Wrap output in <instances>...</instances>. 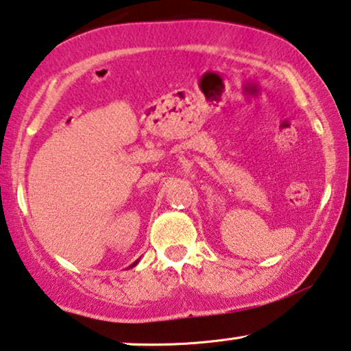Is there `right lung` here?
<instances>
[{"label": "right lung", "mask_w": 351, "mask_h": 351, "mask_svg": "<svg viewBox=\"0 0 351 351\" xmlns=\"http://www.w3.org/2000/svg\"><path fill=\"white\" fill-rule=\"evenodd\" d=\"M138 265V261H134V263L132 265V266H130V268H133V266H136Z\"/></svg>", "instance_id": "1"}]
</instances>
